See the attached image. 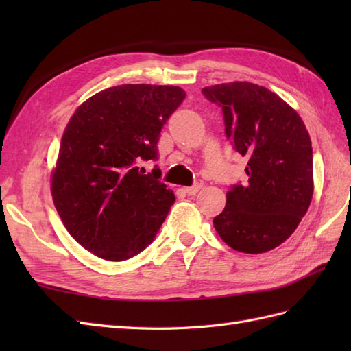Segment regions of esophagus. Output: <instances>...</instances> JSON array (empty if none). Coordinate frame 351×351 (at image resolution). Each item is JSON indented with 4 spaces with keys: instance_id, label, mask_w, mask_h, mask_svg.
Listing matches in <instances>:
<instances>
[{
    "instance_id": "34e87169",
    "label": "esophagus",
    "mask_w": 351,
    "mask_h": 351,
    "mask_svg": "<svg viewBox=\"0 0 351 351\" xmlns=\"http://www.w3.org/2000/svg\"><path fill=\"white\" fill-rule=\"evenodd\" d=\"M202 185H204L202 180H197L195 184L191 185V187H185L184 191L187 193V195H190V196H191V195H196V193H197L200 189H202Z\"/></svg>"
}]
</instances>
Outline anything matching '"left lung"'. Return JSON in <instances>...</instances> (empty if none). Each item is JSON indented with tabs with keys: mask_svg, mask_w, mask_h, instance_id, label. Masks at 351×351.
Masks as SVG:
<instances>
[{
	"mask_svg": "<svg viewBox=\"0 0 351 351\" xmlns=\"http://www.w3.org/2000/svg\"><path fill=\"white\" fill-rule=\"evenodd\" d=\"M202 93L221 108L226 137L249 160L247 182L230 185L214 228L238 252L273 250L299 226L314 193L306 126L263 86L235 81L205 87Z\"/></svg>",
	"mask_w": 351,
	"mask_h": 351,
	"instance_id": "8db88e82",
	"label": "left lung"
}]
</instances>
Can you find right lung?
<instances>
[{"mask_svg": "<svg viewBox=\"0 0 351 351\" xmlns=\"http://www.w3.org/2000/svg\"><path fill=\"white\" fill-rule=\"evenodd\" d=\"M184 99L176 86L123 84L71 117L51 193L64 228L93 255L125 261L155 240L175 195L140 164L158 160L160 132Z\"/></svg>", "mask_w": 351, "mask_h": 351, "instance_id": "obj_1", "label": "right lung"}]
</instances>
